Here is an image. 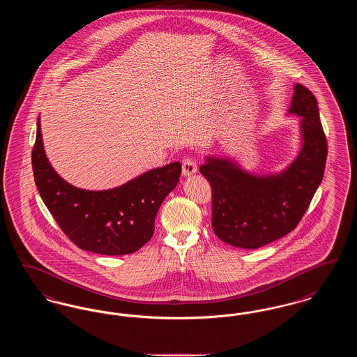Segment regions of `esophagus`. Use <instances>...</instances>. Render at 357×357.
Here are the masks:
<instances>
[{
	"label": "esophagus",
	"mask_w": 357,
	"mask_h": 357,
	"mask_svg": "<svg viewBox=\"0 0 357 357\" xmlns=\"http://www.w3.org/2000/svg\"><path fill=\"white\" fill-rule=\"evenodd\" d=\"M197 171H198V167H197L195 160L191 159V158H185L183 162H182V174L185 176H190V175L195 174Z\"/></svg>",
	"instance_id": "obj_1"
}]
</instances>
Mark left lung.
I'll return each mask as SVG.
<instances>
[{
	"label": "left lung",
	"instance_id": "1",
	"mask_svg": "<svg viewBox=\"0 0 357 357\" xmlns=\"http://www.w3.org/2000/svg\"><path fill=\"white\" fill-rule=\"evenodd\" d=\"M289 112L301 116L303 149L287 170L255 176L218 158H206L199 169L213 192V230L231 246L258 249L287 236L323 181L328 144L317 99L297 84Z\"/></svg>",
	"mask_w": 357,
	"mask_h": 357
}]
</instances>
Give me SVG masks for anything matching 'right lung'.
<instances>
[{
    "mask_svg": "<svg viewBox=\"0 0 357 357\" xmlns=\"http://www.w3.org/2000/svg\"><path fill=\"white\" fill-rule=\"evenodd\" d=\"M32 169L41 199L77 248L98 255H124L135 253L153 237L158 210L178 185L182 166L174 162L111 190L76 188L52 169L37 119Z\"/></svg>",
    "mask_w": 357,
    "mask_h": 357,
    "instance_id": "add662e5",
    "label": "right lung"
}]
</instances>
